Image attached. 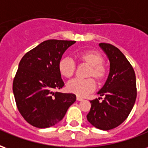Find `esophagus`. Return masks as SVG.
Here are the masks:
<instances>
[{"instance_id":"obj_1","label":"esophagus","mask_w":148,"mask_h":148,"mask_svg":"<svg viewBox=\"0 0 148 148\" xmlns=\"http://www.w3.org/2000/svg\"><path fill=\"white\" fill-rule=\"evenodd\" d=\"M83 100V98L82 97H77V101H82Z\"/></svg>"}]
</instances>
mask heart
Masks as SVG:
<instances>
[{"mask_svg": "<svg viewBox=\"0 0 148 148\" xmlns=\"http://www.w3.org/2000/svg\"><path fill=\"white\" fill-rule=\"evenodd\" d=\"M78 60L82 63L88 65L90 69L87 73V77H93L97 82L105 80L107 75V69L103 64L104 57L100 52L94 50H87L78 53ZM58 71L62 76L71 77L75 71V63L70 57H63L58 62ZM95 82L93 78L87 79H73L66 84V89L69 92L79 97H84L91 93L95 89Z\"/></svg>", "mask_w": 148, "mask_h": 148, "instance_id": "heart-1", "label": "heart"}]
</instances>
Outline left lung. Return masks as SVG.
Segmentation results:
<instances>
[{
  "label": "left lung",
  "instance_id": "obj_1",
  "mask_svg": "<svg viewBox=\"0 0 148 148\" xmlns=\"http://www.w3.org/2000/svg\"><path fill=\"white\" fill-rule=\"evenodd\" d=\"M99 47L110 62L109 74L97 92L105 98L101 101L100 97L90 101L91 109L86 117L93 127L107 131L119 126L128 116L136 99V80L132 65L117 47L105 42Z\"/></svg>",
  "mask_w": 148,
  "mask_h": 148
}]
</instances>
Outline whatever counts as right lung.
I'll use <instances>...</instances> for the list:
<instances>
[{
	"label": "right lung",
	"instance_id": "add662e5",
	"mask_svg": "<svg viewBox=\"0 0 148 148\" xmlns=\"http://www.w3.org/2000/svg\"><path fill=\"white\" fill-rule=\"evenodd\" d=\"M75 41L49 39L24 55L12 85L18 110L34 127H51L62 120L75 102L74 93L55 92L64 86L58 62Z\"/></svg>",
	"mask_w": 148,
	"mask_h": 148
}]
</instances>
